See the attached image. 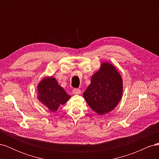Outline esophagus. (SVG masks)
Wrapping results in <instances>:
<instances>
[{
    "mask_svg": "<svg viewBox=\"0 0 159 159\" xmlns=\"http://www.w3.org/2000/svg\"><path fill=\"white\" fill-rule=\"evenodd\" d=\"M72 92H73L74 94H75V95H78V94H80L81 91H80V89L75 88V89H74L73 90H72Z\"/></svg>",
    "mask_w": 159,
    "mask_h": 159,
    "instance_id": "esophagus-1",
    "label": "esophagus"
}]
</instances>
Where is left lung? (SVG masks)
Returning a JSON list of instances; mask_svg holds the SVG:
<instances>
[{
  "label": "left lung",
  "instance_id": "left-lung-1",
  "mask_svg": "<svg viewBox=\"0 0 159 159\" xmlns=\"http://www.w3.org/2000/svg\"><path fill=\"white\" fill-rule=\"evenodd\" d=\"M123 81L115 67L104 62L91 79V84L84 93V98L91 109L99 115L112 111L121 100Z\"/></svg>",
  "mask_w": 159,
  "mask_h": 159
}]
</instances>
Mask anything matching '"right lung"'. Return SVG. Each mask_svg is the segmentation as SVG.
Masks as SVG:
<instances>
[{"instance_id":"obj_1","label":"right lung","mask_w":159,"mask_h":159,"mask_svg":"<svg viewBox=\"0 0 159 159\" xmlns=\"http://www.w3.org/2000/svg\"><path fill=\"white\" fill-rule=\"evenodd\" d=\"M37 88L38 99L52 111H56L60 105L66 103L70 98L53 77L43 79Z\"/></svg>"}]
</instances>
